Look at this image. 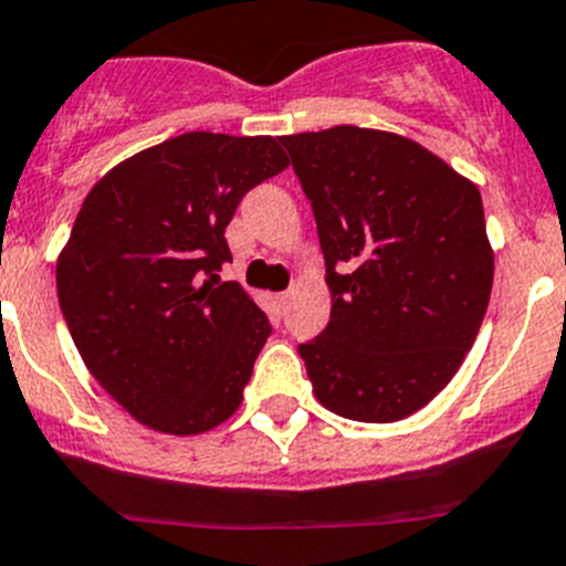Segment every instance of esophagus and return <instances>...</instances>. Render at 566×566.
Segmentation results:
<instances>
[{
  "label": "esophagus",
  "instance_id": "34e87169",
  "mask_svg": "<svg viewBox=\"0 0 566 566\" xmlns=\"http://www.w3.org/2000/svg\"><path fill=\"white\" fill-rule=\"evenodd\" d=\"M276 302H279V307L287 310V302H290V293H287V290H284V293H279V295H276Z\"/></svg>",
  "mask_w": 566,
  "mask_h": 566
}]
</instances>
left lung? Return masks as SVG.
<instances>
[{"instance_id":"obj_1","label":"left lung","mask_w":566,"mask_h":566,"mask_svg":"<svg viewBox=\"0 0 566 566\" xmlns=\"http://www.w3.org/2000/svg\"><path fill=\"white\" fill-rule=\"evenodd\" d=\"M313 206L333 313L298 344L321 406L346 420L415 415L457 375L493 284L473 182L409 137L333 126L282 137Z\"/></svg>"}]
</instances>
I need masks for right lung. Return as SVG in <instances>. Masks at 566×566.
<instances>
[{
	"mask_svg": "<svg viewBox=\"0 0 566 566\" xmlns=\"http://www.w3.org/2000/svg\"><path fill=\"white\" fill-rule=\"evenodd\" d=\"M287 166L273 137L186 132L86 195L55 264L61 315L86 369L135 420L200 434L239 409L271 321L220 282L226 228Z\"/></svg>",
	"mask_w": 566,
	"mask_h": 566,
	"instance_id": "obj_1",
	"label": "right lung"
}]
</instances>
